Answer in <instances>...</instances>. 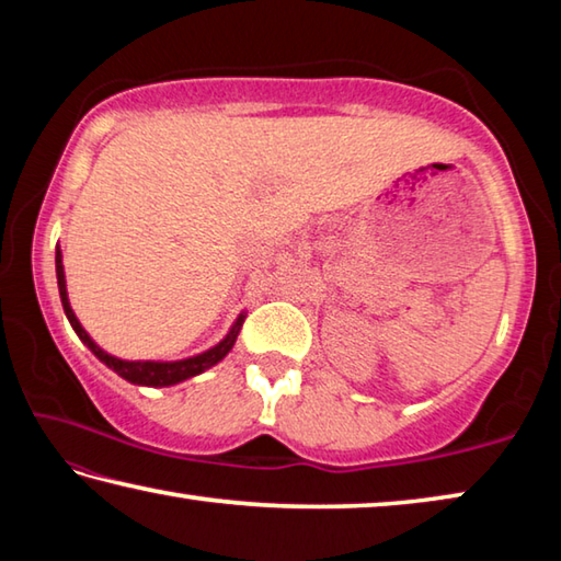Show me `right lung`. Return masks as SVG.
<instances>
[{
    "instance_id": "add662e5",
    "label": "right lung",
    "mask_w": 561,
    "mask_h": 561,
    "mask_svg": "<svg viewBox=\"0 0 561 561\" xmlns=\"http://www.w3.org/2000/svg\"><path fill=\"white\" fill-rule=\"evenodd\" d=\"M56 282H59L64 314H66V319H69V324L73 327L76 334H79V339L91 348L93 356L103 360V364L111 368V371H116L121 378H126V381L136 383V386H153V388L175 386L180 381H187V378L207 371V368H213L215 364H220V360L232 351L237 334H240L242 321H244V311H242V314L234 319V324L230 327V331H227V336L220 341V344H215L213 348H207L197 356L180 358V360H126V358L111 356L108 351H103L96 341L89 336V331L81 327V321L76 319L71 304H69V291H66V274H64L59 247H56Z\"/></svg>"
}]
</instances>
